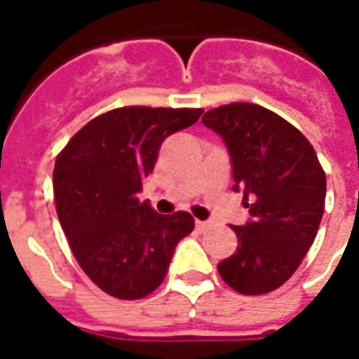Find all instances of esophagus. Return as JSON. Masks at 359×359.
I'll list each match as a JSON object with an SVG mask.
<instances>
[{"instance_id":"esophagus-1","label":"esophagus","mask_w":359,"mask_h":359,"mask_svg":"<svg viewBox=\"0 0 359 359\" xmlns=\"http://www.w3.org/2000/svg\"><path fill=\"white\" fill-rule=\"evenodd\" d=\"M196 229H198L200 233H203V231L210 229V223H208V221H196Z\"/></svg>"}]
</instances>
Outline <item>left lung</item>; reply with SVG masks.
I'll list each match as a JSON object with an SVG mask.
<instances>
[{
  "label": "left lung",
  "mask_w": 359,
  "mask_h": 359,
  "mask_svg": "<svg viewBox=\"0 0 359 359\" xmlns=\"http://www.w3.org/2000/svg\"><path fill=\"white\" fill-rule=\"evenodd\" d=\"M202 123L225 140L234 190L244 192L252 215L244 226L231 225L238 248L217 265L219 275L246 296L273 292L316 241L327 192L323 167L296 126L256 103L221 105Z\"/></svg>",
  "instance_id": "left-lung-1"
}]
</instances>
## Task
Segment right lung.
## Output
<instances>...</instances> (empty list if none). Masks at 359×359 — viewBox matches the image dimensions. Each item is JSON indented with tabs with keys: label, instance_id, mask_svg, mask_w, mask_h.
<instances>
[{
	"label": "right lung",
	"instance_id": "add662e5",
	"mask_svg": "<svg viewBox=\"0 0 359 359\" xmlns=\"http://www.w3.org/2000/svg\"><path fill=\"white\" fill-rule=\"evenodd\" d=\"M203 109L117 107L94 117L55 159L53 198L73 256L103 292L140 300L163 283L175 246L194 231L188 211L159 215L138 200L167 136Z\"/></svg>",
	"mask_w": 359,
	"mask_h": 359
}]
</instances>
